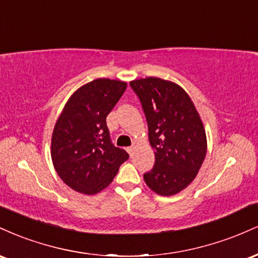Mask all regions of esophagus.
I'll list each match as a JSON object with an SVG mask.
<instances>
[{
	"label": "esophagus",
	"instance_id": "1",
	"mask_svg": "<svg viewBox=\"0 0 258 258\" xmlns=\"http://www.w3.org/2000/svg\"><path fill=\"white\" fill-rule=\"evenodd\" d=\"M126 150H127V153H128V154H132V153H133V150H135V147H133V146H131V147H127V148H126Z\"/></svg>",
	"mask_w": 258,
	"mask_h": 258
}]
</instances>
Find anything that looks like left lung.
Returning a JSON list of instances; mask_svg holds the SVG:
<instances>
[{"mask_svg": "<svg viewBox=\"0 0 258 258\" xmlns=\"http://www.w3.org/2000/svg\"><path fill=\"white\" fill-rule=\"evenodd\" d=\"M141 100L155 164L144 173L147 185L162 197L179 193L193 182L207 150L199 112L180 86L159 78L133 80Z\"/></svg>", "mask_w": 258, "mask_h": 258, "instance_id": "8db88e82", "label": "left lung"}]
</instances>
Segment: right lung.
<instances>
[{
  "instance_id": "right-lung-1",
  "label": "right lung",
  "mask_w": 258,
  "mask_h": 258,
  "mask_svg": "<svg viewBox=\"0 0 258 258\" xmlns=\"http://www.w3.org/2000/svg\"><path fill=\"white\" fill-rule=\"evenodd\" d=\"M126 87L117 80H93L74 92L59 115L52 135L53 166L75 191L99 193L130 158L111 143L106 126V116Z\"/></svg>"
}]
</instances>
